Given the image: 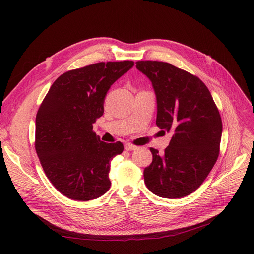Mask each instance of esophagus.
Wrapping results in <instances>:
<instances>
[{
    "label": "esophagus",
    "mask_w": 254,
    "mask_h": 254,
    "mask_svg": "<svg viewBox=\"0 0 254 254\" xmlns=\"http://www.w3.org/2000/svg\"><path fill=\"white\" fill-rule=\"evenodd\" d=\"M138 147L136 145L131 144V143H126L125 144V149L127 150V151H131V150H136Z\"/></svg>",
    "instance_id": "esophagus-1"
}]
</instances>
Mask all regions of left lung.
<instances>
[{"label": "left lung", "mask_w": 254, "mask_h": 254, "mask_svg": "<svg viewBox=\"0 0 254 254\" xmlns=\"http://www.w3.org/2000/svg\"><path fill=\"white\" fill-rule=\"evenodd\" d=\"M136 66L152 82L156 126L173 132L163 155L150 148L145 184L158 196H186L201 186L218 158L222 122L217 106L205 83L189 72L157 61H139Z\"/></svg>", "instance_id": "1"}]
</instances>
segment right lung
Here are the masks:
<instances>
[{
	"label": "right lung",
	"mask_w": 254,
	"mask_h": 254,
	"mask_svg": "<svg viewBox=\"0 0 254 254\" xmlns=\"http://www.w3.org/2000/svg\"><path fill=\"white\" fill-rule=\"evenodd\" d=\"M132 65V61L101 62L65 72L40 105L36 152L45 175L64 196L89 201L110 189V164L124 145L101 141L92 125L104 113L107 91Z\"/></svg>",
	"instance_id": "1"
}]
</instances>
